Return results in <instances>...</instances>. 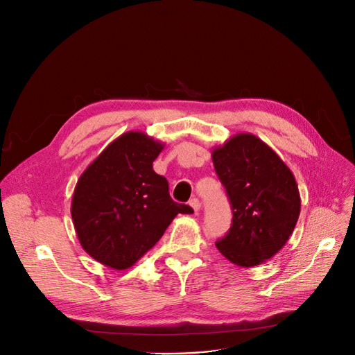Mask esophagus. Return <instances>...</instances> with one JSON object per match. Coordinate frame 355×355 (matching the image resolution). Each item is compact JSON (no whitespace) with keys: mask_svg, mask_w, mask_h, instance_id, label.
Here are the masks:
<instances>
[{"mask_svg":"<svg viewBox=\"0 0 355 355\" xmlns=\"http://www.w3.org/2000/svg\"><path fill=\"white\" fill-rule=\"evenodd\" d=\"M190 206L193 207L194 213H198L200 209H201V202H200L198 198H191V200H190Z\"/></svg>","mask_w":355,"mask_h":355,"instance_id":"obj_1","label":"esophagus"}]
</instances>
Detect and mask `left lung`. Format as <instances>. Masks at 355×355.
Segmentation results:
<instances>
[{
    "label": "left lung",
    "instance_id": "obj_1",
    "mask_svg": "<svg viewBox=\"0 0 355 355\" xmlns=\"http://www.w3.org/2000/svg\"><path fill=\"white\" fill-rule=\"evenodd\" d=\"M226 187L233 221L216 241L218 252L240 268L266 262L289 240L301 213V197L289 166L253 134H237L211 151Z\"/></svg>",
    "mask_w": 355,
    "mask_h": 355
}]
</instances>
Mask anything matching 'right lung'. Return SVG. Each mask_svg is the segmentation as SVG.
<instances>
[{"label":"right lung","mask_w":355,"mask_h":355,"mask_svg":"<svg viewBox=\"0 0 355 355\" xmlns=\"http://www.w3.org/2000/svg\"><path fill=\"white\" fill-rule=\"evenodd\" d=\"M164 144L139 130L112 141L78 180L71 218L83 250L96 262L125 270L153 249L178 213L168 181L153 170Z\"/></svg>","instance_id":"obj_1"}]
</instances>
